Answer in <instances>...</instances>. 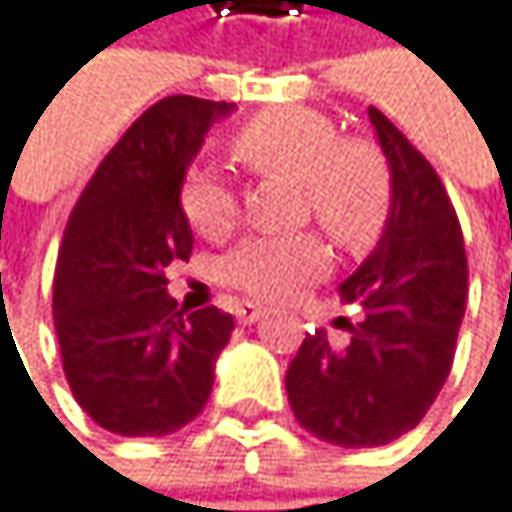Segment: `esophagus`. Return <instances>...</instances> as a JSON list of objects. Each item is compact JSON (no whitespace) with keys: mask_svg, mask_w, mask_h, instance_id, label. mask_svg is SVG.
Returning a JSON list of instances; mask_svg holds the SVG:
<instances>
[{"mask_svg":"<svg viewBox=\"0 0 512 512\" xmlns=\"http://www.w3.org/2000/svg\"><path fill=\"white\" fill-rule=\"evenodd\" d=\"M235 316H238V322L241 325H253V322H259L262 316H265V307H259V304H241L238 310H235Z\"/></svg>","mask_w":512,"mask_h":512,"instance_id":"34e87169","label":"esophagus"}]
</instances>
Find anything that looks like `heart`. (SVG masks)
Segmentation results:
<instances>
[{"mask_svg":"<svg viewBox=\"0 0 512 512\" xmlns=\"http://www.w3.org/2000/svg\"><path fill=\"white\" fill-rule=\"evenodd\" d=\"M235 160L253 175L301 184L313 220L346 250H367L390 214V169L376 145L340 139L337 125L316 110H274L235 133ZM190 226L223 238L238 223V196L214 169H193L181 190ZM226 280L256 298H286L328 271L325 244L310 235L244 241L223 265Z\"/></svg>","mask_w":512,"mask_h":512,"instance_id":"b5f03b06","label":"heart"}]
</instances>
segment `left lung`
Wrapping results in <instances>:
<instances>
[{
    "label": "left lung",
    "mask_w": 512,
    "mask_h": 512,
    "mask_svg": "<svg viewBox=\"0 0 512 512\" xmlns=\"http://www.w3.org/2000/svg\"><path fill=\"white\" fill-rule=\"evenodd\" d=\"M390 214L373 253L340 283L364 316L349 346L307 334L286 373L298 423L337 447H382L414 429L447 382L468 298L462 229L426 157L376 107Z\"/></svg>",
    "instance_id": "obj_1"
}]
</instances>
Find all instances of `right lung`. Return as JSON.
I'll return each mask as SVG.
<instances>
[{
	"instance_id": "add662e5",
	"label": "right lung",
	"mask_w": 512,
	"mask_h": 512,
	"mask_svg": "<svg viewBox=\"0 0 512 512\" xmlns=\"http://www.w3.org/2000/svg\"><path fill=\"white\" fill-rule=\"evenodd\" d=\"M232 110L187 95L145 110L68 220L53 286L62 364L80 408L116 435L160 438L190 423L235 331L229 313L184 316L166 292V268L193 250L187 169Z\"/></svg>"
}]
</instances>
